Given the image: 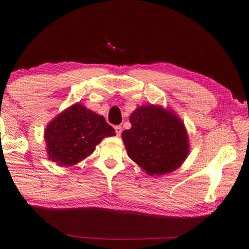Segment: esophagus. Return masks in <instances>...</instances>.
I'll list each match as a JSON object with an SVG mask.
<instances>
[{
  "instance_id": "1",
  "label": "esophagus",
  "mask_w": 249,
  "mask_h": 249,
  "mask_svg": "<svg viewBox=\"0 0 249 249\" xmlns=\"http://www.w3.org/2000/svg\"><path fill=\"white\" fill-rule=\"evenodd\" d=\"M115 132H116V134H117V136H119L121 134V132H123V128H121V125H116Z\"/></svg>"
}]
</instances>
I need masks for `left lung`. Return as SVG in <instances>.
Listing matches in <instances>:
<instances>
[{
	"instance_id": "1",
	"label": "left lung",
	"mask_w": 249,
	"mask_h": 249,
	"mask_svg": "<svg viewBox=\"0 0 249 249\" xmlns=\"http://www.w3.org/2000/svg\"><path fill=\"white\" fill-rule=\"evenodd\" d=\"M131 129L121 133L126 154L150 176L171 173L189 155L188 133L170 108L139 106L130 116Z\"/></svg>"
}]
</instances>
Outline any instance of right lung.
Masks as SVG:
<instances>
[{
    "instance_id": "add662e5",
    "label": "right lung",
    "mask_w": 249,
    "mask_h": 249,
    "mask_svg": "<svg viewBox=\"0 0 249 249\" xmlns=\"http://www.w3.org/2000/svg\"><path fill=\"white\" fill-rule=\"evenodd\" d=\"M115 130L98 115L80 103H75L50 121L44 132L48 159L60 166H72L95 150L104 138Z\"/></svg>"
}]
</instances>
